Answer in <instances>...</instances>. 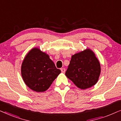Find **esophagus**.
Segmentation results:
<instances>
[{"mask_svg": "<svg viewBox=\"0 0 121 121\" xmlns=\"http://www.w3.org/2000/svg\"><path fill=\"white\" fill-rule=\"evenodd\" d=\"M61 72H62V73H64L65 72V69L64 68H61Z\"/></svg>", "mask_w": 121, "mask_h": 121, "instance_id": "esophagus-1", "label": "esophagus"}]
</instances>
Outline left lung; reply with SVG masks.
<instances>
[{
    "label": "left lung",
    "instance_id": "8db88e82",
    "mask_svg": "<svg viewBox=\"0 0 121 121\" xmlns=\"http://www.w3.org/2000/svg\"><path fill=\"white\" fill-rule=\"evenodd\" d=\"M100 72V63L95 54L87 49L72 56L65 75L79 88L86 89L96 83Z\"/></svg>",
    "mask_w": 121,
    "mask_h": 121
}]
</instances>
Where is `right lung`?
I'll list each match as a JSON object with an SVG mask.
<instances>
[{"instance_id":"1","label":"right lung","mask_w":121,"mask_h":121,"mask_svg":"<svg viewBox=\"0 0 121 121\" xmlns=\"http://www.w3.org/2000/svg\"><path fill=\"white\" fill-rule=\"evenodd\" d=\"M60 72L48 55L37 48L28 53L21 66V75L25 83L36 92L47 90Z\"/></svg>"}]
</instances>
